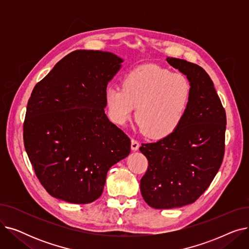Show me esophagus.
<instances>
[{
	"instance_id": "1",
	"label": "esophagus",
	"mask_w": 249,
	"mask_h": 249,
	"mask_svg": "<svg viewBox=\"0 0 249 249\" xmlns=\"http://www.w3.org/2000/svg\"><path fill=\"white\" fill-rule=\"evenodd\" d=\"M139 146H140V144H139L138 141H136V140H134V139L131 140V149H132L133 151L138 150Z\"/></svg>"
}]
</instances>
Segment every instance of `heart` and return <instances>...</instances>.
<instances>
[{"label":"heart","instance_id":"1","mask_svg":"<svg viewBox=\"0 0 249 249\" xmlns=\"http://www.w3.org/2000/svg\"><path fill=\"white\" fill-rule=\"evenodd\" d=\"M191 84L181 73L153 64L137 67L126 73L122 88L110 86L105 101L110 119L125 125L134 113L139 129L152 139H162L178 129L187 115Z\"/></svg>","mask_w":249,"mask_h":249}]
</instances>
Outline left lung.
Listing matches in <instances>:
<instances>
[{"instance_id":"8db88e82","label":"left lung","mask_w":249,"mask_h":249,"mask_svg":"<svg viewBox=\"0 0 249 249\" xmlns=\"http://www.w3.org/2000/svg\"><path fill=\"white\" fill-rule=\"evenodd\" d=\"M166 61L187 76L192 96L177 131L139 148L148 160L141 195L155 209L194 203L210 186L224 156L226 114L210 76L187 60L167 57Z\"/></svg>"}]
</instances>
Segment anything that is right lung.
Masks as SVG:
<instances>
[{
    "mask_svg": "<svg viewBox=\"0 0 249 249\" xmlns=\"http://www.w3.org/2000/svg\"><path fill=\"white\" fill-rule=\"evenodd\" d=\"M123 58L75 50L39 82L28 101L24 145L49 195L89 204L103 193L111 166L130 153V139L105 114V90Z\"/></svg>",
    "mask_w": 249,
    "mask_h": 249,
    "instance_id": "add662e5",
    "label": "right lung"
}]
</instances>
